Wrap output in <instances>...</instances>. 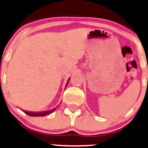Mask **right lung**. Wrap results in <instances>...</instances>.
Returning a JSON list of instances; mask_svg holds the SVG:
<instances>
[{
    "label": "right lung",
    "mask_w": 148,
    "mask_h": 148,
    "mask_svg": "<svg viewBox=\"0 0 148 148\" xmlns=\"http://www.w3.org/2000/svg\"><path fill=\"white\" fill-rule=\"evenodd\" d=\"M69 79H70V78L69 79V80H68L67 83H66V87L67 86L68 84H69ZM56 108L52 109V110H48V111H46V112H36V113H31V112H24V113L26 114H27L28 116H47V115H49V114H52L54 111L56 110Z\"/></svg>",
    "instance_id": "add662e5"
}]
</instances>
